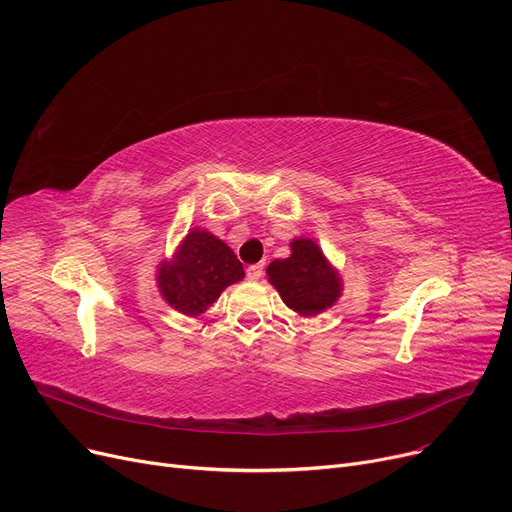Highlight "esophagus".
Listing matches in <instances>:
<instances>
[{
    "label": "esophagus",
    "instance_id": "34e87169",
    "mask_svg": "<svg viewBox=\"0 0 512 512\" xmlns=\"http://www.w3.org/2000/svg\"><path fill=\"white\" fill-rule=\"evenodd\" d=\"M263 263H253V265H249L247 267V278L249 280H259L261 276H263Z\"/></svg>",
    "mask_w": 512,
    "mask_h": 512
}]
</instances>
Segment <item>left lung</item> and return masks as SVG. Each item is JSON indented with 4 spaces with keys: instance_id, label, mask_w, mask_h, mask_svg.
Returning <instances> with one entry per match:
<instances>
[{
    "instance_id": "1",
    "label": "left lung",
    "mask_w": 512,
    "mask_h": 512,
    "mask_svg": "<svg viewBox=\"0 0 512 512\" xmlns=\"http://www.w3.org/2000/svg\"><path fill=\"white\" fill-rule=\"evenodd\" d=\"M292 253L267 267L282 301L301 315H317L340 297V278L313 240H292Z\"/></svg>"
}]
</instances>
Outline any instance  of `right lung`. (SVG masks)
Returning a JSON list of instances; mask_svg holds the SVG:
<instances>
[{
	"label": "right lung",
	"mask_w": 512,
	"mask_h": 512,
	"mask_svg": "<svg viewBox=\"0 0 512 512\" xmlns=\"http://www.w3.org/2000/svg\"><path fill=\"white\" fill-rule=\"evenodd\" d=\"M242 278L245 270L232 249L205 230L188 232L174 261L159 267L161 294L186 315L203 313L226 286Z\"/></svg>",
	"instance_id": "right-lung-1"
}]
</instances>
